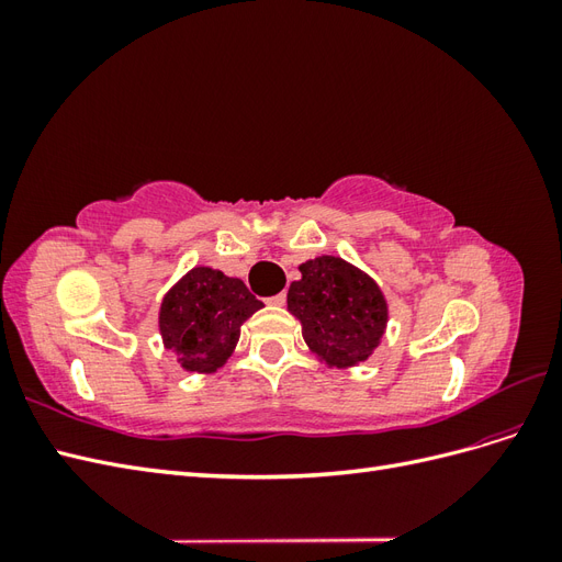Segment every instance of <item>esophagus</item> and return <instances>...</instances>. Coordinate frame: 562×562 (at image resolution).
<instances>
[{"label":"esophagus","instance_id":"1","mask_svg":"<svg viewBox=\"0 0 562 562\" xmlns=\"http://www.w3.org/2000/svg\"><path fill=\"white\" fill-rule=\"evenodd\" d=\"M267 302L274 304V307H283V304H285V293H279V295H274V297H269Z\"/></svg>","mask_w":562,"mask_h":562}]
</instances>
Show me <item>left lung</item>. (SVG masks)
Returning <instances> with one entry per match:
<instances>
[{"mask_svg": "<svg viewBox=\"0 0 562 562\" xmlns=\"http://www.w3.org/2000/svg\"><path fill=\"white\" fill-rule=\"evenodd\" d=\"M288 310L302 323L304 342L335 368L366 361L386 326V302L370 277L339 258L300 265Z\"/></svg>", "mask_w": 562, "mask_h": 562, "instance_id": "obj_1", "label": "left lung"}]
</instances>
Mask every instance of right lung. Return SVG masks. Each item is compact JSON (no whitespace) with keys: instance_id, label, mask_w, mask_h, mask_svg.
<instances>
[{"instance_id":"obj_1","label":"right lung","mask_w":562,"mask_h":562,"mask_svg":"<svg viewBox=\"0 0 562 562\" xmlns=\"http://www.w3.org/2000/svg\"><path fill=\"white\" fill-rule=\"evenodd\" d=\"M262 307L241 279L196 267L161 304L164 342L180 356L187 370H215L239 342L241 323Z\"/></svg>"}]
</instances>
